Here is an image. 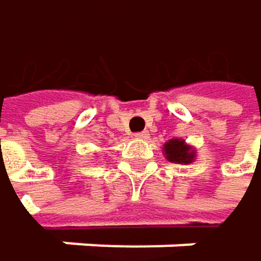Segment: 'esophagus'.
I'll return each mask as SVG.
<instances>
[{
	"label": "esophagus",
	"mask_w": 261,
	"mask_h": 261,
	"mask_svg": "<svg viewBox=\"0 0 261 261\" xmlns=\"http://www.w3.org/2000/svg\"><path fill=\"white\" fill-rule=\"evenodd\" d=\"M134 137H135V138H140V140H145V138H148V137H149V132H148V130L137 132V134H135Z\"/></svg>",
	"instance_id": "esophagus-1"
}]
</instances>
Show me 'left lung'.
I'll return each mask as SVG.
<instances>
[{"mask_svg": "<svg viewBox=\"0 0 261 261\" xmlns=\"http://www.w3.org/2000/svg\"><path fill=\"white\" fill-rule=\"evenodd\" d=\"M163 152H165V157L173 162V163H191L194 160V149L187 145L185 140L182 138H171L169 141H166L163 145Z\"/></svg>", "mask_w": 261, "mask_h": 261, "instance_id": "obj_1", "label": "left lung"}]
</instances>
